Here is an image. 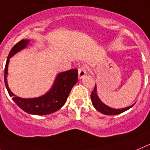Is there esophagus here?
<instances>
[{
  "label": "esophagus",
  "instance_id": "1",
  "mask_svg": "<svg viewBox=\"0 0 150 150\" xmlns=\"http://www.w3.org/2000/svg\"><path fill=\"white\" fill-rule=\"evenodd\" d=\"M87 73V70H86V68H85L84 66H81L78 68V78H82Z\"/></svg>",
  "mask_w": 150,
  "mask_h": 150
}]
</instances>
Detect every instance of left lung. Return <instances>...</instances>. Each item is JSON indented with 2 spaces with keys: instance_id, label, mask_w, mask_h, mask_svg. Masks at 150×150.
<instances>
[{
  "instance_id": "left-lung-1",
  "label": "left lung",
  "mask_w": 150,
  "mask_h": 150,
  "mask_svg": "<svg viewBox=\"0 0 150 150\" xmlns=\"http://www.w3.org/2000/svg\"><path fill=\"white\" fill-rule=\"evenodd\" d=\"M90 98H91L92 104L94 106L96 109L98 111H99L102 114H105V115H117V114H121L122 112L125 111V110H129V108L133 106L134 105H131L129 107L125 108L122 109H114L108 107L107 105H105V104L102 103L100 101V99L98 98V95H97L96 92V87H94L93 90L91 93V95H90Z\"/></svg>"
}]
</instances>
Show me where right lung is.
I'll use <instances>...</instances> for the list:
<instances>
[{
  "mask_svg": "<svg viewBox=\"0 0 150 150\" xmlns=\"http://www.w3.org/2000/svg\"><path fill=\"white\" fill-rule=\"evenodd\" d=\"M29 40H21L16 43L9 52L4 69V83L8 93L13 98L15 103L24 111L36 115H47L61 108L66 103L70 91L78 79V69H73L58 74L52 89L42 96L34 98H22L16 96L10 91L8 87L7 76L8 64L9 58L16 53L25 48Z\"/></svg>",
  "mask_w": 150,
  "mask_h": 150,
  "instance_id": "add662e5",
  "label": "right lung"
}]
</instances>
